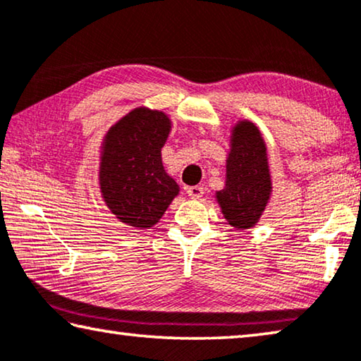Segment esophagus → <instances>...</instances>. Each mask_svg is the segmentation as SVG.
<instances>
[{"instance_id": "esophagus-1", "label": "esophagus", "mask_w": 361, "mask_h": 361, "mask_svg": "<svg viewBox=\"0 0 361 361\" xmlns=\"http://www.w3.org/2000/svg\"><path fill=\"white\" fill-rule=\"evenodd\" d=\"M186 192L191 199H199L204 194V188L202 186H188Z\"/></svg>"}]
</instances>
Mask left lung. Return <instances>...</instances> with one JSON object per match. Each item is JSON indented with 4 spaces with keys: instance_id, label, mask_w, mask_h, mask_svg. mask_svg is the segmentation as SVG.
I'll use <instances>...</instances> for the list:
<instances>
[{
    "instance_id": "obj_1",
    "label": "left lung",
    "mask_w": 361,
    "mask_h": 361,
    "mask_svg": "<svg viewBox=\"0 0 361 361\" xmlns=\"http://www.w3.org/2000/svg\"><path fill=\"white\" fill-rule=\"evenodd\" d=\"M270 191L265 142L255 125L241 122L233 130L226 186L216 192L223 215L234 228H250L265 209Z\"/></svg>"
}]
</instances>
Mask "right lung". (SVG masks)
Masks as SVG:
<instances>
[{
	"label": "right lung",
	"mask_w": 361,
	"mask_h": 361,
	"mask_svg": "<svg viewBox=\"0 0 361 361\" xmlns=\"http://www.w3.org/2000/svg\"><path fill=\"white\" fill-rule=\"evenodd\" d=\"M170 131L162 112L135 109L106 136L99 183L107 207L133 228H151L178 194L165 173L160 149Z\"/></svg>",
	"instance_id": "add662e5"
}]
</instances>
